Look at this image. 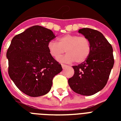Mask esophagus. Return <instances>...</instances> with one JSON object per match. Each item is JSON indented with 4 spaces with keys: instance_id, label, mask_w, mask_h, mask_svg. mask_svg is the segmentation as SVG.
I'll return each mask as SVG.
<instances>
[{
    "instance_id": "esophagus-1",
    "label": "esophagus",
    "mask_w": 121,
    "mask_h": 121,
    "mask_svg": "<svg viewBox=\"0 0 121 121\" xmlns=\"http://www.w3.org/2000/svg\"><path fill=\"white\" fill-rule=\"evenodd\" d=\"M61 66H62V68L63 69H65V68H66L67 67V65H65V64H61Z\"/></svg>"
}]
</instances>
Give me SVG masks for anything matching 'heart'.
I'll return each instance as SVG.
<instances>
[{
    "label": "heart",
    "mask_w": 121,
    "mask_h": 121,
    "mask_svg": "<svg viewBox=\"0 0 121 121\" xmlns=\"http://www.w3.org/2000/svg\"><path fill=\"white\" fill-rule=\"evenodd\" d=\"M50 55L58 59L66 51L65 56L59 60L64 63H77L83 62L88 58L91 52L90 42L86 37L76 35H66L58 39V43L51 41L48 44Z\"/></svg>",
    "instance_id": "obj_1"
}]
</instances>
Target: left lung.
Returning a JSON list of instances; mask_svg holds the SVG:
<instances>
[{"instance_id": "obj_1", "label": "left lung", "mask_w": 121, "mask_h": 121, "mask_svg": "<svg viewBox=\"0 0 121 121\" xmlns=\"http://www.w3.org/2000/svg\"><path fill=\"white\" fill-rule=\"evenodd\" d=\"M89 39L91 52L86 60L73 66L75 73L68 79L72 90L83 95H92L103 89L114 63L112 46L100 32L82 28L78 30Z\"/></svg>"}]
</instances>
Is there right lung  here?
<instances>
[{
	"label": "right lung",
	"instance_id": "1",
	"mask_svg": "<svg viewBox=\"0 0 121 121\" xmlns=\"http://www.w3.org/2000/svg\"><path fill=\"white\" fill-rule=\"evenodd\" d=\"M55 38L50 29L34 26L11 41L6 54L9 75L27 95L36 97L48 93L53 77L62 71L48 48V43Z\"/></svg>",
	"mask_w": 121,
	"mask_h": 121
}]
</instances>
